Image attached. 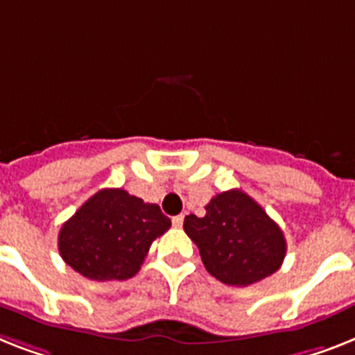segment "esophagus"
Segmentation results:
<instances>
[{
  "mask_svg": "<svg viewBox=\"0 0 355 355\" xmlns=\"http://www.w3.org/2000/svg\"><path fill=\"white\" fill-rule=\"evenodd\" d=\"M182 224H184V215H177V217H173V226L182 227Z\"/></svg>",
  "mask_w": 355,
  "mask_h": 355,
  "instance_id": "obj_1",
  "label": "esophagus"
}]
</instances>
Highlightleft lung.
<instances>
[{
    "instance_id": "1",
    "label": "left lung",
    "mask_w": 355,
    "mask_h": 355,
    "mask_svg": "<svg viewBox=\"0 0 355 355\" xmlns=\"http://www.w3.org/2000/svg\"><path fill=\"white\" fill-rule=\"evenodd\" d=\"M184 232L198 246L207 272L230 286L270 277L286 255L281 227L241 189L215 195L204 217L187 215Z\"/></svg>"
}]
</instances>
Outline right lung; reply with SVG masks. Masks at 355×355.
<instances>
[{"label":"right lung","mask_w":355,"mask_h":355,"mask_svg":"<svg viewBox=\"0 0 355 355\" xmlns=\"http://www.w3.org/2000/svg\"><path fill=\"white\" fill-rule=\"evenodd\" d=\"M171 226L157 204L125 189H100L58 235L69 266L91 281H125L140 270L151 243Z\"/></svg>","instance_id":"add662e5"}]
</instances>
